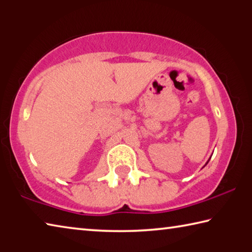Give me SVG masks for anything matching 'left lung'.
<instances>
[{"mask_svg":"<svg viewBox=\"0 0 252 252\" xmlns=\"http://www.w3.org/2000/svg\"><path fill=\"white\" fill-rule=\"evenodd\" d=\"M208 162H209V161H208ZM208 162H207V163H208ZM207 163H206V164H207Z\"/></svg>","mask_w":252,"mask_h":252,"instance_id":"1","label":"left lung"}]
</instances>
